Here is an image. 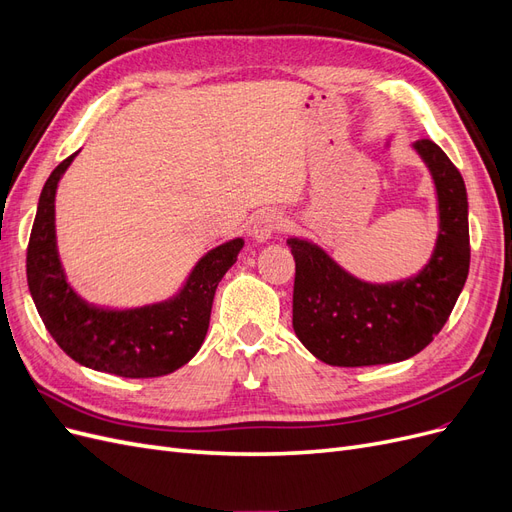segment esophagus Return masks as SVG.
<instances>
[{"instance_id": "obj_1", "label": "esophagus", "mask_w": 512, "mask_h": 512, "mask_svg": "<svg viewBox=\"0 0 512 512\" xmlns=\"http://www.w3.org/2000/svg\"><path fill=\"white\" fill-rule=\"evenodd\" d=\"M284 228V218L280 213L275 211H262L258 218L254 220V226H252V237L258 241V243H265L269 241L277 230Z\"/></svg>"}]
</instances>
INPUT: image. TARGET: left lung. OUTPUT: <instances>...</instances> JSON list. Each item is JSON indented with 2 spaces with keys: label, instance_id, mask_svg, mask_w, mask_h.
Here are the masks:
<instances>
[{
  "label": "left lung",
  "instance_id": "left-lung-1",
  "mask_svg": "<svg viewBox=\"0 0 512 512\" xmlns=\"http://www.w3.org/2000/svg\"><path fill=\"white\" fill-rule=\"evenodd\" d=\"M429 170L438 237L425 267L395 282H367L314 241L290 237L294 256L292 329L316 359L337 367L399 363L436 337L468 280L470 230L466 183L436 145H412Z\"/></svg>",
  "mask_w": 512,
  "mask_h": 512
}]
</instances>
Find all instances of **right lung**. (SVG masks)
<instances>
[{
  "instance_id": "right-lung-1",
  "label": "right lung",
  "mask_w": 512,
  "mask_h": 512,
  "mask_svg": "<svg viewBox=\"0 0 512 512\" xmlns=\"http://www.w3.org/2000/svg\"><path fill=\"white\" fill-rule=\"evenodd\" d=\"M46 179L27 247V284L46 331L70 359L121 378L173 374L200 350L209 329L215 288L235 265L243 239L235 237L200 258L181 288L164 301L108 307L85 301L68 282L57 250L55 194L72 160Z\"/></svg>"
}]
</instances>
